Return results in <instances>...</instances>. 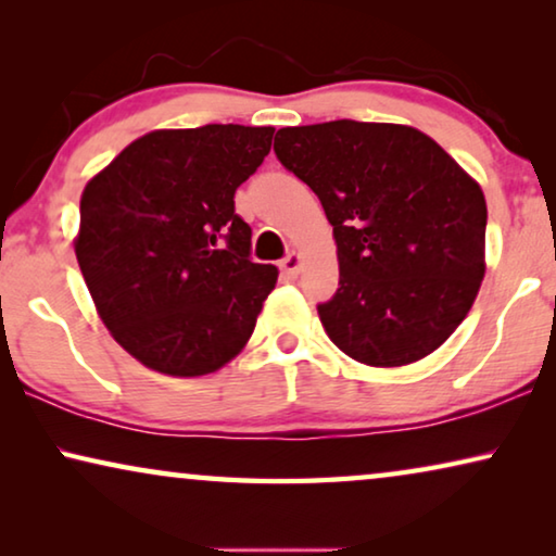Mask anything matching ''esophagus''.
I'll list each match as a JSON object with an SVG mask.
<instances>
[{"label": "esophagus", "instance_id": "1", "mask_svg": "<svg viewBox=\"0 0 556 556\" xmlns=\"http://www.w3.org/2000/svg\"><path fill=\"white\" fill-rule=\"evenodd\" d=\"M280 270L286 273V276H299V270H301V255H295V253H288L283 261H280Z\"/></svg>", "mask_w": 556, "mask_h": 556}]
</instances>
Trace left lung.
Masks as SVG:
<instances>
[{"label":"left lung","mask_w":556,"mask_h":556,"mask_svg":"<svg viewBox=\"0 0 556 556\" xmlns=\"http://www.w3.org/2000/svg\"><path fill=\"white\" fill-rule=\"evenodd\" d=\"M278 162L333 225L339 288L318 303L329 339L369 367L413 364L458 329L481 288V187L413 126H288Z\"/></svg>","instance_id":"8db88e82"}]
</instances>
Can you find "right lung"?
I'll use <instances>...</instances> for the list:
<instances>
[{"mask_svg":"<svg viewBox=\"0 0 556 556\" xmlns=\"http://www.w3.org/2000/svg\"><path fill=\"white\" fill-rule=\"evenodd\" d=\"M273 131H151L83 189V278L113 339L143 367L200 377L248 344L278 268L250 257L253 230L235 192L268 156Z\"/></svg>","mask_w":556,"mask_h":556,"instance_id":"right-lung-1","label":"right lung"}]
</instances>
